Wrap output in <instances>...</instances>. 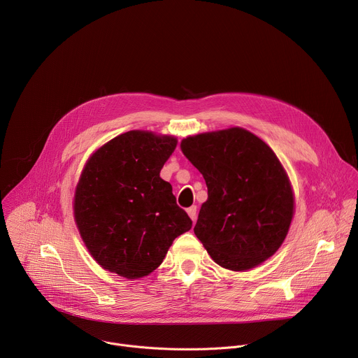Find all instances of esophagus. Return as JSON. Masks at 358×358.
Wrapping results in <instances>:
<instances>
[{
  "mask_svg": "<svg viewBox=\"0 0 358 358\" xmlns=\"http://www.w3.org/2000/svg\"><path fill=\"white\" fill-rule=\"evenodd\" d=\"M187 213H188V215H189V218L195 222V220H196V207L195 206H192V207H189L188 210H187Z\"/></svg>",
  "mask_w": 358,
  "mask_h": 358,
  "instance_id": "1",
  "label": "esophagus"
}]
</instances>
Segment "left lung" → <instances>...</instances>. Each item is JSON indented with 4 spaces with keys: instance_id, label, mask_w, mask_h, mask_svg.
<instances>
[{
    "instance_id": "left-lung-1",
    "label": "left lung",
    "mask_w": 358,
    "mask_h": 358,
    "mask_svg": "<svg viewBox=\"0 0 358 358\" xmlns=\"http://www.w3.org/2000/svg\"><path fill=\"white\" fill-rule=\"evenodd\" d=\"M181 150L208 187L194 232L211 258L236 272L271 258L287 235L294 210L290 181L272 148L232 127L189 136Z\"/></svg>"
}]
</instances>
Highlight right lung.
Returning <instances> with one entry per match:
<instances>
[{
  "label": "right lung",
  "instance_id": "obj_1",
  "mask_svg": "<svg viewBox=\"0 0 358 358\" xmlns=\"http://www.w3.org/2000/svg\"><path fill=\"white\" fill-rule=\"evenodd\" d=\"M173 136L123 133L94 151L75 192V221L93 259L138 279L157 269L173 241L192 227L170 182L160 177Z\"/></svg>",
  "mask_w": 358,
  "mask_h": 358
}]
</instances>
